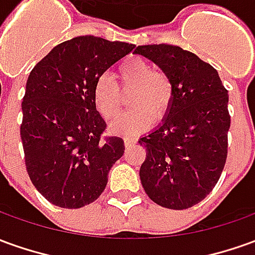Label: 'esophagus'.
Returning <instances> with one entry per match:
<instances>
[{
  "label": "esophagus",
  "instance_id": "obj_1",
  "mask_svg": "<svg viewBox=\"0 0 255 255\" xmlns=\"http://www.w3.org/2000/svg\"><path fill=\"white\" fill-rule=\"evenodd\" d=\"M135 142H136V139L132 138V136H124V145L126 146H131Z\"/></svg>",
  "mask_w": 255,
  "mask_h": 255
}]
</instances>
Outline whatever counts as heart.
<instances>
[{
    "label": "heart",
    "instance_id": "heart-1",
    "mask_svg": "<svg viewBox=\"0 0 255 255\" xmlns=\"http://www.w3.org/2000/svg\"><path fill=\"white\" fill-rule=\"evenodd\" d=\"M117 78L122 90H129L128 98L131 109L122 115L113 124L112 131L123 135L143 132L154 122V115L161 119L168 112L174 84L168 74L154 70L150 62L142 58H129L117 69ZM95 108L103 119L112 120L120 112V94L117 85L108 76H101L95 81L92 92Z\"/></svg>",
    "mask_w": 255,
    "mask_h": 255
}]
</instances>
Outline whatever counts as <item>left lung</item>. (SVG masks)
I'll use <instances>...</instances> for the list:
<instances>
[{"label": "left lung", "instance_id": "8db88e82", "mask_svg": "<svg viewBox=\"0 0 255 255\" xmlns=\"http://www.w3.org/2000/svg\"><path fill=\"white\" fill-rule=\"evenodd\" d=\"M133 53L154 62L174 84L163 123L139 139L146 149L140 182L158 206L189 208L213 190L227 161L228 91L213 66L181 47L139 45Z\"/></svg>", "mask_w": 255, "mask_h": 255}]
</instances>
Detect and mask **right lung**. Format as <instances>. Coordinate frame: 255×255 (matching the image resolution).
I'll return each instance as SVG.
<instances>
[{
    "mask_svg": "<svg viewBox=\"0 0 255 255\" xmlns=\"http://www.w3.org/2000/svg\"><path fill=\"white\" fill-rule=\"evenodd\" d=\"M135 45L80 35L34 66L23 97L20 126L26 170L48 202L80 208L95 202L124 153V140L103 136L106 123L92 92L98 78Z\"/></svg>",
    "mask_w": 255,
    "mask_h": 255,
    "instance_id": "add662e5",
    "label": "right lung"
}]
</instances>
